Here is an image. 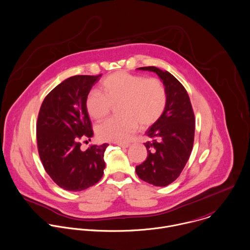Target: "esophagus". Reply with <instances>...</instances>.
Here are the masks:
<instances>
[{
  "instance_id": "34e87169",
  "label": "esophagus",
  "mask_w": 250,
  "mask_h": 250,
  "mask_svg": "<svg viewBox=\"0 0 250 250\" xmlns=\"http://www.w3.org/2000/svg\"><path fill=\"white\" fill-rule=\"evenodd\" d=\"M118 146L122 147V148H127L129 147V143H117Z\"/></svg>"
}]
</instances>
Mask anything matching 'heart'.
Here are the masks:
<instances>
[{
	"mask_svg": "<svg viewBox=\"0 0 250 250\" xmlns=\"http://www.w3.org/2000/svg\"><path fill=\"white\" fill-rule=\"evenodd\" d=\"M100 89L88 93L85 107L95 121L106 119L114 105L119 106L121 117L112 118L97 127L101 140L123 143L141 127H149L164 115L167 105V91L157 78L124 71L115 72L100 83Z\"/></svg>",
	"mask_w": 250,
	"mask_h": 250,
	"instance_id": "1",
	"label": "heart"
}]
</instances>
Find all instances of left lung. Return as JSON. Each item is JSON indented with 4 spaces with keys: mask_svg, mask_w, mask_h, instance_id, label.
<instances>
[{
    "mask_svg": "<svg viewBox=\"0 0 250 250\" xmlns=\"http://www.w3.org/2000/svg\"><path fill=\"white\" fill-rule=\"evenodd\" d=\"M139 70L155 72L167 91V105L162 118L146 131L148 156L136 167V174L155 186H167L178 178L194 145L195 115L187 90L167 71L148 66Z\"/></svg>",
    "mask_w": 250,
    "mask_h": 250,
    "instance_id": "1",
    "label": "left lung"
}]
</instances>
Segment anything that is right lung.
<instances>
[{"label": "right lung", "mask_w": 250, "mask_h": 250, "mask_svg": "<svg viewBox=\"0 0 250 250\" xmlns=\"http://www.w3.org/2000/svg\"><path fill=\"white\" fill-rule=\"evenodd\" d=\"M77 75L63 81L43 99L37 121V146L44 170L60 188L79 192L103 176L109 144L81 150L93 135L85 101L99 77Z\"/></svg>", "instance_id": "add662e5"}]
</instances>
